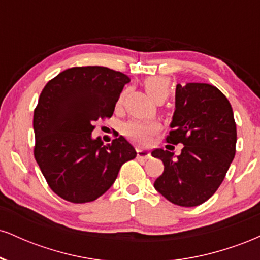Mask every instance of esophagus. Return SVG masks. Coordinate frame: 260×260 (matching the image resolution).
<instances>
[{"label": "esophagus", "instance_id": "obj_1", "mask_svg": "<svg viewBox=\"0 0 260 260\" xmlns=\"http://www.w3.org/2000/svg\"><path fill=\"white\" fill-rule=\"evenodd\" d=\"M137 156L140 157V159H149L150 157V153L142 148H137Z\"/></svg>", "mask_w": 260, "mask_h": 260}]
</instances>
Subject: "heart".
I'll return each instance as SVG.
<instances>
[{
  "mask_svg": "<svg viewBox=\"0 0 260 260\" xmlns=\"http://www.w3.org/2000/svg\"><path fill=\"white\" fill-rule=\"evenodd\" d=\"M145 90L151 99L155 101L157 100H165L169 96L170 89H171V82L168 77L164 76H154L148 77L143 82ZM124 95L126 92H122L116 101V107H121L123 104ZM159 131V124L155 122L148 121H140V120H131L123 124V133L124 136L128 137L133 142L138 143V144H147L150 136L156 133Z\"/></svg>",
  "mask_w": 260,
  "mask_h": 260,
  "instance_id": "obj_1",
  "label": "heart"
}]
</instances>
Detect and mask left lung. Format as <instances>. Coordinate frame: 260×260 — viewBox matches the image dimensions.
Listing matches in <instances>:
<instances>
[{
  "instance_id": "obj_1",
  "label": "left lung",
  "mask_w": 260,
  "mask_h": 260,
  "mask_svg": "<svg viewBox=\"0 0 260 260\" xmlns=\"http://www.w3.org/2000/svg\"><path fill=\"white\" fill-rule=\"evenodd\" d=\"M166 142L183 144L181 154L154 149L164 172L154 187L180 207L207 202L222 183L236 154L237 131L228 98L216 86L188 83L176 86V110Z\"/></svg>"
}]
</instances>
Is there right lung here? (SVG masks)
I'll list each match as a JSON object with an SVG mask.
<instances>
[{
  "label": "right lung",
  "instance_id": "add662e5",
  "mask_svg": "<svg viewBox=\"0 0 260 260\" xmlns=\"http://www.w3.org/2000/svg\"><path fill=\"white\" fill-rule=\"evenodd\" d=\"M126 74L100 66L72 67L47 82L34 110V156L50 188L82 204L112 186L121 166L137 156L123 137L104 145L95 122L112 116Z\"/></svg>",
  "mask_w": 260,
  "mask_h": 260
}]
</instances>
